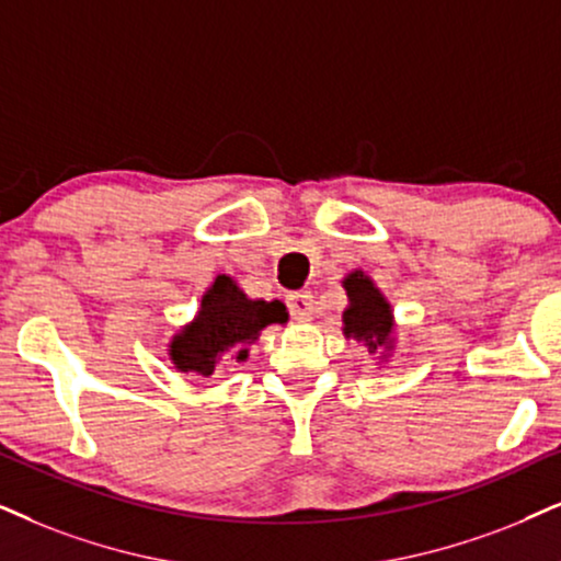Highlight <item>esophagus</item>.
<instances>
[{
  "instance_id": "34e87169",
  "label": "esophagus",
  "mask_w": 561,
  "mask_h": 561,
  "mask_svg": "<svg viewBox=\"0 0 561 561\" xmlns=\"http://www.w3.org/2000/svg\"><path fill=\"white\" fill-rule=\"evenodd\" d=\"M287 305L295 321H310L313 318V295L305 293V289L302 293L287 295Z\"/></svg>"
}]
</instances>
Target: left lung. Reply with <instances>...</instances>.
I'll return each mask as SVG.
<instances>
[{"instance_id":"left-lung-1","label":"left lung","mask_w":561,"mask_h":561,"mask_svg":"<svg viewBox=\"0 0 561 561\" xmlns=\"http://www.w3.org/2000/svg\"><path fill=\"white\" fill-rule=\"evenodd\" d=\"M342 287L350 300L342 313V333L363 344L378 365L391 363L396 346H399V323H396L388 297L363 268L346 274Z\"/></svg>"}]
</instances>
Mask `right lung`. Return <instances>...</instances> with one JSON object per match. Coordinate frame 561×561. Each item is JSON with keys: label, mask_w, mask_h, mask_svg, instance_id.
<instances>
[{"label": "right lung", "mask_w": 561, "mask_h": 561, "mask_svg": "<svg viewBox=\"0 0 561 561\" xmlns=\"http://www.w3.org/2000/svg\"><path fill=\"white\" fill-rule=\"evenodd\" d=\"M287 321L285 302L248 297L236 276L219 274L202 295L196 316L170 336L168 357L181 375L209 378L217 367L245 363L261 331Z\"/></svg>", "instance_id": "add662e5"}]
</instances>
